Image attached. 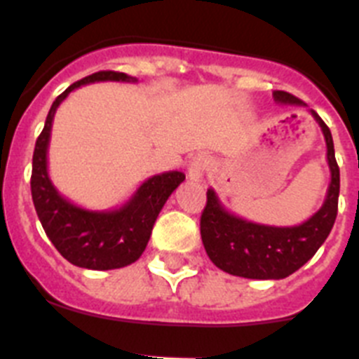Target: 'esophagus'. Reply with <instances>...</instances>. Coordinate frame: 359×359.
Returning a JSON list of instances; mask_svg holds the SVG:
<instances>
[{
    "instance_id": "1",
    "label": "esophagus",
    "mask_w": 359,
    "mask_h": 359,
    "mask_svg": "<svg viewBox=\"0 0 359 359\" xmlns=\"http://www.w3.org/2000/svg\"><path fill=\"white\" fill-rule=\"evenodd\" d=\"M207 169L208 158L205 156V154H198V156L192 158V161L189 163V172H187V176H189L190 182H201L205 172H207Z\"/></svg>"
}]
</instances>
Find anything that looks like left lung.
Masks as SVG:
<instances>
[{"mask_svg":"<svg viewBox=\"0 0 359 359\" xmlns=\"http://www.w3.org/2000/svg\"><path fill=\"white\" fill-rule=\"evenodd\" d=\"M273 98L278 104L306 106L286 91H273ZM309 111L322 128L327 145L331 183L325 201L316 214L298 226H268L230 214L219 201L215 190L208 189L207 207L201 214L203 246L210 261L226 273L259 280L286 278L302 268L331 233L338 214L340 169L334 158L331 131L315 111Z\"/></svg>","mask_w":359,"mask_h":359,"instance_id":"8db88e82","label":"left lung"}]
</instances>
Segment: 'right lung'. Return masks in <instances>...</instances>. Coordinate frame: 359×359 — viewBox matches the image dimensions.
<instances>
[{
    "mask_svg": "<svg viewBox=\"0 0 359 359\" xmlns=\"http://www.w3.org/2000/svg\"><path fill=\"white\" fill-rule=\"evenodd\" d=\"M102 81L136 82V79L120 72H98L62 91L50 107L36 142L30 180L37 217L57 252L73 266L97 271L123 268L140 259L165 201L185 180L180 170L151 176L115 210H86L59 194L48 176V145L55 111L73 90Z\"/></svg>",
    "mask_w": 359,
    "mask_h": 359,
    "instance_id": "obj_1",
    "label": "right lung"
}]
</instances>
